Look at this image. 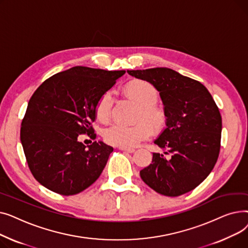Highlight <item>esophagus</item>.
Instances as JSON below:
<instances>
[{"label": "esophagus", "instance_id": "1", "mask_svg": "<svg viewBox=\"0 0 248 248\" xmlns=\"http://www.w3.org/2000/svg\"><path fill=\"white\" fill-rule=\"evenodd\" d=\"M120 150L124 151V152H126V153H134V152H135V149H133V148H124V147H120Z\"/></svg>", "mask_w": 248, "mask_h": 248}]
</instances>
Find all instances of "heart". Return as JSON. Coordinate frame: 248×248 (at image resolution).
Wrapping results in <instances>:
<instances>
[{"mask_svg": "<svg viewBox=\"0 0 248 248\" xmlns=\"http://www.w3.org/2000/svg\"><path fill=\"white\" fill-rule=\"evenodd\" d=\"M125 90L140 107H142L140 119L150 121L155 128H162L166 123V114L163 109L155 106L158 100V91L155 86L147 81H136L129 83ZM112 104V91H104L95 106V113L98 120L106 122L109 119ZM147 122L142 120L133 125L114 123L104 129L103 137L111 145L132 148L149 138L152 134V126L149 124H149Z\"/></svg>", "mask_w": 248, "mask_h": 248, "instance_id": "obj_1", "label": "heart"}]
</instances>
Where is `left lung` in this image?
<instances>
[{
    "instance_id": "1",
    "label": "left lung",
    "mask_w": 248,
    "mask_h": 248,
    "mask_svg": "<svg viewBox=\"0 0 248 248\" xmlns=\"http://www.w3.org/2000/svg\"><path fill=\"white\" fill-rule=\"evenodd\" d=\"M159 91L166 127L154 140L165 154L153 153L152 164L140 172L141 180L159 194L177 197L200 185L217 162L222 119L208 89L179 72L158 67L127 70Z\"/></svg>"
}]
</instances>
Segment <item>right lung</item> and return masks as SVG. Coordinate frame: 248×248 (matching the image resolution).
<instances>
[{"label": "right lung", "instance_id": "obj_1", "mask_svg": "<svg viewBox=\"0 0 248 248\" xmlns=\"http://www.w3.org/2000/svg\"><path fill=\"white\" fill-rule=\"evenodd\" d=\"M124 70L75 66L49 77L28 102L21 142L34 178L45 188L69 196L93 185L113 148L103 141L84 146L78 136L96 135L95 106Z\"/></svg>", "mask_w": 248, "mask_h": 248}]
</instances>
